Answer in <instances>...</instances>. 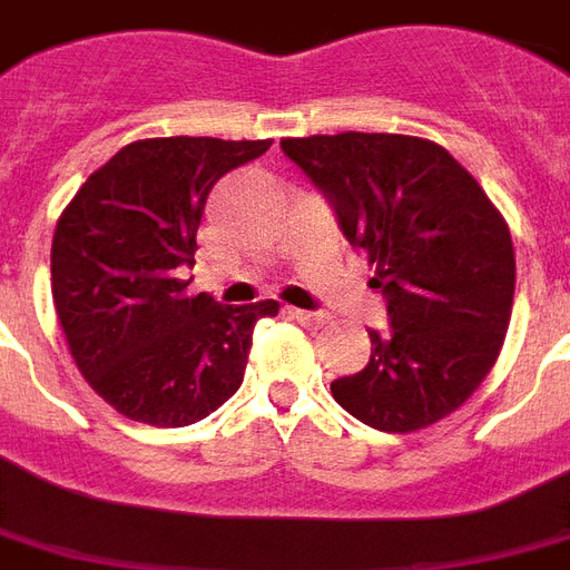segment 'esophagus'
Wrapping results in <instances>:
<instances>
[{"mask_svg":"<svg viewBox=\"0 0 570 570\" xmlns=\"http://www.w3.org/2000/svg\"><path fill=\"white\" fill-rule=\"evenodd\" d=\"M289 316H293L298 325L307 327V331H318V327H325L327 322L325 313H309V309H289Z\"/></svg>","mask_w":570,"mask_h":570,"instance_id":"1","label":"esophagus"}]
</instances>
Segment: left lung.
Wrapping results in <instances>:
<instances>
[{
	"label": "left lung",
	"instance_id": "1",
	"mask_svg": "<svg viewBox=\"0 0 570 570\" xmlns=\"http://www.w3.org/2000/svg\"><path fill=\"white\" fill-rule=\"evenodd\" d=\"M374 266L390 333L331 383L342 410L383 433H415L460 410L501 354L515 295L510 225L448 149L410 134L281 140Z\"/></svg>",
	"mask_w": 570,
	"mask_h": 570
}]
</instances>
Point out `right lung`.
Instances as JSON below:
<instances>
[{
    "mask_svg": "<svg viewBox=\"0 0 570 570\" xmlns=\"http://www.w3.org/2000/svg\"><path fill=\"white\" fill-rule=\"evenodd\" d=\"M272 140L149 137L78 187L52 237V298L69 354L125 419L187 428L239 390L257 318L277 301L225 307L189 295L207 196Z\"/></svg>",
    "mask_w": 570,
    "mask_h": 570,
    "instance_id": "add662e5",
    "label": "right lung"
}]
</instances>
